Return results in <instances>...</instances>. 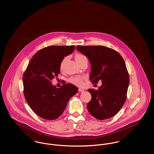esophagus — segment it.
<instances>
[{"label": "esophagus", "mask_w": 154, "mask_h": 154, "mask_svg": "<svg viewBox=\"0 0 154 154\" xmlns=\"http://www.w3.org/2000/svg\"><path fill=\"white\" fill-rule=\"evenodd\" d=\"M79 91L81 92H84V90L83 89H82V88H79Z\"/></svg>", "instance_id": "34e87169"}]
</instances>
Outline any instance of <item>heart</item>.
Instances as JSON below:
<instances>
[{
    "label": "heart",
    "instance_id": "heart-1",
    "mask_svg": "<svg viewBox=\"0 0 154 154\" xmlns=\"http://www.w3.org/2000/svg\"><path fill=\"white\" fill-rule=\"evenodd\" d=\"M75 59L76 60V62L79 63L81 61L84 59V58H86V57L81 54H76L75 55ZM63 61L61 63V68H62V66L63 65ZM85 79V77L84 76H77V77H71L70 79H69V81L72 83H73L75 85H82V84H83V80H84Z\"/></svg>",
    "mask_w": 154,
    "mask_h": 154
}]
</instances>
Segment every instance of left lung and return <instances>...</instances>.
Wrapping results in <instances>:
<instances>
[{"label": "left lung", "mask_w": 154, "mask_h": 154, "mask_svg": "<svg viewBox=\"0 0 154 154\" xmlns=\"http://www.w3.org/2000/svg\"><path fill=\"white\" fill-rule=\"evenodd\" d=\"M77 49L90 61L89 80L93 84L99 80L102 82L98 89L88 90L92 96L88 111L99 120L114 117L126 101L129 84L124 59L116 50L102 45H78Z\"/></svg>", "instance_id": "1"}]
</instances>
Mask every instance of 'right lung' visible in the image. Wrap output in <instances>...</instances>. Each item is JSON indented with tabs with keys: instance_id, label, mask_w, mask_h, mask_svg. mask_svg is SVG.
<instances>
[{
	"instance_id": "obj_1",
	"label": "right lung",
	"mask_w": 154,
	"mask_h": 154,
	"mask_svg": "<svg viewBox=\"0 0 154 154\" xmlns=\"http://www.w3.org/2000/svg\"><path fill=\"white\" fill-rule=\"evenodd\" d=\"M74 45H51L40 50L30 60L23 75V94L31 109L40 117L55 119L63 113L78 88L67 83L57 88L51 80L60 73L63 58Z\"/></svg>"
}]
</instances>
